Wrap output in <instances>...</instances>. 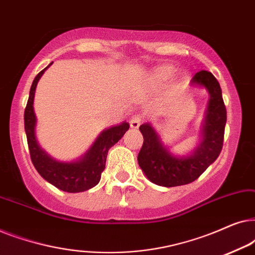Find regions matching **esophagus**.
I'll return each instance as SVG.
<instances>
[{
	"label": "esophagus",
	"instance_id": "1",
	"mask_svg": "<svg viewBox=\"0 0 255 255\" xmlns=\"http://www.w3.org/2000/svg\"><path fill=\"white\" fill-rule=\"evenodd\" d=\"M140 123H141V117L137 115V116H133L130 120V125H131V128H133V130H137V128L140 127Z\"/></svg>",
	"mask_w": 255,
	"mask_h": 255
}]
</instances>
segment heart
I'll return each instance as SVG.
<instances>
[{
  "label": "heart",
  "instance_id": "obj_1",
  "mask_svg": "<svg viewBox=\"0 0 255 255\" xmlns=\"http://www.w3.org/2000/svg\"><path fill=\"white\" fill-rule=\"evenodd\" d=\"M174 74V68L169 65H162L159 66V67L154 68V71L151 73V81L155 85H160V83H163L167 81L170 76Z\"/></svg>",
  "mask_w": 255,
  "mask_h": 255
}]
</instances>
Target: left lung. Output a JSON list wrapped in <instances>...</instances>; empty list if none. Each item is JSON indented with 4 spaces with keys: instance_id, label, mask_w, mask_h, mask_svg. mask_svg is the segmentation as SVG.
<instances>
[{
    "instance_id": "left-lung-1",
    "label": "left lung",
    "mask_w": 255,
    "mask_h": 255,
    "mask_svg": "<svg viewBox=\"0 0 255 255\" xmlns=\"http://www.w3.org/2000/svg\"><path fill=\"white\" fill-rule=\"evenodd\" d=\"M190 86L203 88L209 94V102L202 124L200 141L186 155H175L163 144L152 127L140 125L144 144L138 154V163L146 177L162 187H177L193 182L211 163L216 161L223 147L226 124V108L222 96L221 86L210 72H197Z\"/></svg>"
}]
</instances>
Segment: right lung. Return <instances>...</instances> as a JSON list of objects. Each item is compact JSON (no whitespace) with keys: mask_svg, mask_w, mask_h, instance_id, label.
I'll return each instance as SVG.
<instances>
[{"mask_svg":"<svg viewBox=\"0 0 255 255\" xmlns=\"http://www.w3.org/2000/svg\"><path fill=\"white\" fill-rule=\"evenodd\" d=\"M52 64L53 62L38 73L34 78L24 111V127H25L30 156L34 168L47 182L62 191L81 193L89 190L100 182L101 174L106 168L108 151L123 137L130 128V124L128 122H123L121 124L104 128L88 151L76 160L61 161L48 154L44 148H41L36 137L37 117L33 110V100L38 81Z\"/></svg>","mask_w":255,"mask_h":255,"instance_id":"add662e5","label":"right lung"}]
</instances>
